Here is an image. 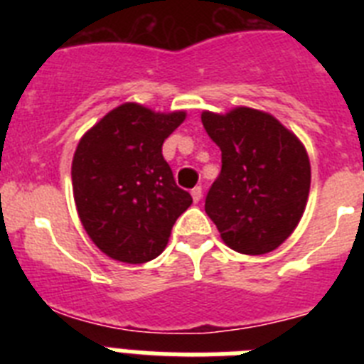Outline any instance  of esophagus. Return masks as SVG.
I'll use <instances>...</instances> for the list:
<instances>
[{"instance_id": "obj_1", "label": "esophagus", "mask_w": 364, "mask_h": 364, "mask_svg": "<svg viewBox=\"0 0 364 364\" xmlns=\"http://www.w3.org/2000/svg\"><path fill=\"white\" fill-rule=\"evenodd\" d=\"M191 197H193V200H195V202H200V198H202V188H200V186H197V188L191 189Z\"/></svg>"}]
</instances>
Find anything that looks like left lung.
<instances>
[{
    "mask_svg": "<svg viewBox=\"0 0 364 364\" xmlns=\"http://www.w3.org/2000/svg\"><path fill=\"white\" fill-rule=\"evenodd\" d=\"M202 125L222 151L205 213L235 252H273L294 233L306 208L311 180L306 149L277 118L257 109L204 111Z\"/></svg>",
    "mask_w": 364,
    "mask_h": 364,
    "instance_id": "1",
    "label": "left lung"
}]
</instances>
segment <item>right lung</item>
I'll return each instance as SVG.
<instances>
[{"label": "right lung", "instance_id": "add662e5", "mask_svg": "<svg viewBox=\"0 0 364 364\" xmlns=\"http://www.w3.org/2000/svg\"><path fill=\"white\" fill-rule=\"evenodd\" d=\"M184 120V111L124 104L80 140L70 169L74 202L87 235L111 259L127 264L156 259L191 205L162 156L164 140Z\"/></svg>", "mask_w": 364, "mask_h": 364}]
</instances>
